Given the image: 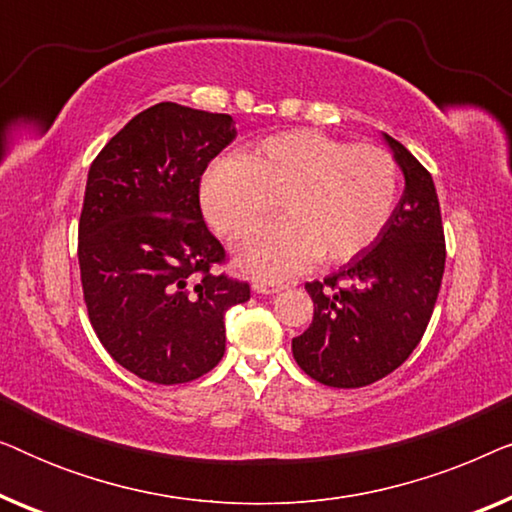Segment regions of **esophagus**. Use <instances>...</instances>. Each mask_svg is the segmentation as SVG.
I'll list each match as a JSON object with an SVG mask.
<instances>
[{"instance_id": "obj_1", "label": "esophagus", "mask_w": 512, "mask_h": 512, "mask_svg": "<svg viewBox=\"0 0 512 512\" xmlns=\"http://www.w3.org/2000/svg\"><path fill=\"white\" fill-rule=\"evenodd\" d=\"M284 289V284H265V282H254V291L263 293V296H272V293H279Z\"/></svg>"}]
</instances>
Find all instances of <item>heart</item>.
<instances>
[{"mask_svg":"<svg viewBox=\"0 0 512 512\" xmlns=\"http://www.w3.org/2000/svg\"><path fill=\"white\" fill-rule=\"evenodd\" d=\"M398 165L373 144L291 130L223 156L200 184L202 212L228 240H244L279 202L282 221L244 242L237 265L256 279H282L319 258L342 263L373 244L394 214Z\"/></svg>","mask_w":512,"mask_h":512,"instance_id":"1","label":"heart"}]
</instances>
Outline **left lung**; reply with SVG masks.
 Returning a JSON list of instances; mask_svg holds the SVG:
<instances>
[{
  "instance_id": "1",
  "label": "left lung",
  "mask_w": 512,
  "mask_h": 512,
  "mask_svg": "<svg viewBox=\"0 0 512 512\" xmlns=\"http://www.w3.org/2000/svg\"><path fill=\"white\" fill-rule=\"evenodd\" d=\"M405 177L382 235L324 282H307L310 328L293 338V359L326 387L356 389L401 366L429 326L445 272L438 193L426 167L384 135Z\"/></svg>"
}]
</instances>
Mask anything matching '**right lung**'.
Masks as SVG:
<instances>
[{"instance_id": "1", "label": "right lung", "mask_w": 512, "mask_h": 512, "mask_svg": "<svg viewBox=\"0 0 512 512\" xmlns=\"http://www.w3.org/2000/svg\"><path fill=\"white\" fill-rule=\"evenodd\" d=\"M237 135L233 116L160 102L97 153L79 221L83 298L97 338L125 370L156 384L209 373L226 352L223 317L249 284L200 209V177Z\"/></svg>"}]
</instances>
